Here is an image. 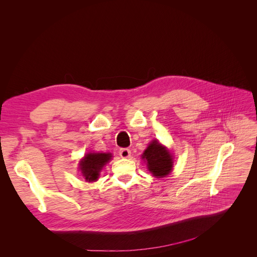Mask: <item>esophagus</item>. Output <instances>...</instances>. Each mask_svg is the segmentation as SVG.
<instances>
[{"instance_id": "1", "label": "esophagus", "mask_w": 257, "mask_h": 257, "mask_svg": "<svg viewBox=\"0 0 257 257\" xmlns=\"http://www.w3.org/2000/svg\"><path fill=\"white\" fill-rule=\"evenodd\" d=\"M119 154H120L121 158L127 159V158L131 157V150H130V149H126V148H123V149H120V150H119Z\"/></svg>"}]
</instances>
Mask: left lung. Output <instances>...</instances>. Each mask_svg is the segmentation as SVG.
<instances>
[{
    "mask_svg": "<svg viewBox=\"0 0 257 257\" xmlns=\"http://www.w3.org/2000/svg\"><path fill=\"white\" fill-rule=\"evenodd\" d=\"M142 158L147 162V167L154 177H166L173 170V155L166 147L161 145L158 141L151 142L143 153Z\"/></svg>",
    "mask_w": 257,
    "mask_h": 257,
    "instance_id": "8db88e82",
    "label": "left lung"
}]
</instances>
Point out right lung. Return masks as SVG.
<instances>
[{"label": "right lung", "instance_id": "obj_1", "mask_svg": "<svg viewBox=\"0 0 257 257\" xmlns=\"http://www.w3.org/2000/svg\"><path fill=\"white\" fill-rule=\"evenodd\" d=\"M111 160L110 153H88L79 163V170L84 177L85 181H96L100 170Z\"/></svg>", "mask_w": 257, "mask_h": 257}]
</instances>
